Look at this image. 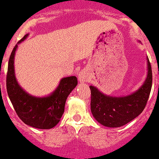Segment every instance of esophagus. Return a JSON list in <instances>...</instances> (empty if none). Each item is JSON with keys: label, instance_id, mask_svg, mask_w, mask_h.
Masks as SVG:
<instances>
[{"label": "esophagus", "instance_id": "34e87169", "mask_svg": "<svg viewBox=\"0 0 159 159\" xmlns=\"http://www.w3.org/2000/svg\"><path fill=\"white\" fill-rule=\"evenodd\" d=\"M78 80L80 82H85L88 81V75L87 71L85 70H81V71L78 72Z\"/></svg>", "mask_w": 159, "mask_h": 159}]
</instances>
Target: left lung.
<instances>
[{"label": "left lung", "mask_w": 159, "mask_h": 159, "mask_svg": "<svg viewBox=\"0 0 159 159\" xmlns=\"http://www.w3.org/2000/svg\"><path fill=\"white\" fill-rule=\"evenodd\" d=\"M148 74L143 84L136 92L124 97L103 94L93 86H90L91 110L98 123L107 127H120L137 117L146 107L152 84V73L149 60Z\"/></svg>", "instance_id": "1"}]
</instances>
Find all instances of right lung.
<instances>
[{
  "label": "right lung",
  "mask_w": 159,
  "mask_h": 159,
  "mask_svg": "<svg viewBox=\"0 0 159 159\" xmlns=\"http://www.w3.org/2000/svg\"><path fill=\"white\" fill-rule=\"evenodd\" d=\"M28 34L18 42L26 39ZM17 44L14 46L9 58L7 74V91L17 116L24 123L32 127L49 129L60 121L65 110L67 98L78 84L75 76L66 77L51 94L43 98L32 96L20 86L15 77L14 56Z\"/></svg>",
  "instance_id": "obj_1"
}]
</instances>
